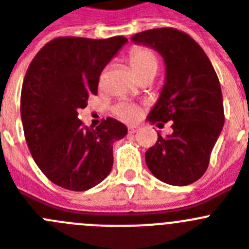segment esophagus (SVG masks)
Instances as JSON below:
<instances>
[{
	"label": "esophagus",
	"instance_id": "34e87169",
	"mask_svg": "<svg viewBox=\"0 0 249 249\" xmlns=\"http://www.w3.org/2000/svg\"><path fill=\"white\" fill-rule=\"evenodd\" d=\"M139 130H140V127H139V126H135V125H133V126H129V133H130V134H135V133H138Z\"/></svg>",
	"mask_w": 249,
	"mask_h": 249
}]
</instances>
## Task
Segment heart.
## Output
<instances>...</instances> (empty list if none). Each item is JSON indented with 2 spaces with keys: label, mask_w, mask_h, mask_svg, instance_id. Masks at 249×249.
<instances>
[{
  "label": "heart",
  "mask_w": 249,
  "mask_h": 249,
  "mask_svg": "<svg viewBox=\"0 0 249 249\" xmlns=\"http://www.w3.org/2000/svg\"><path fill=\"white\" fill-rule=\"evenodd\" d=\"M126 60L131 71H134V74L139 79L142 77H147V75L155 77V74L158 73L159 66H160L159 57L156 55V53L151 48H147V47L144 46L133 47L127 53ZM115 113L123 120L136 122L142 115V109L138 105L123 103V104L116 107Z\"/></svg>",
  "instance_id": "b5f03b06"
}]
</instances>
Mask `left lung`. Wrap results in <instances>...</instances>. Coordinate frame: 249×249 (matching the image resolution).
I'll return each mask as SVG.
<instances>
[{
    "label": "left lung",
    "instance_id": "left-lung-1",
    "mask_svg": "<svg viewBox=\"0 0 249 249\" xmlns=\"http://www.w3.org/2000/svg\"><path fill=\"white\" fill-rule=\"evenodd\" d=\"M134 43L158 51L166 64L160 98L147 115L150 123L172 122V134L145 152L150 171L162 182L186 186L206 172L212 149L225 124L221 86L200 44L176 28L136 33Z\"/></svg>",
    "mask_w": 249,
    "mask_h": 249
}]
</instances>
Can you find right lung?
Masks as SVG:
<instances>
[{"label": "right lung", "mask_w": 249, "mask_h": 249, "mask_svg": "<svg viewBox=\"0 0 249 249\" xmlns=\"http://www.w3.org/2000/svg\"><path fill=\"white\" fill-rule=\"evenodd\" d=\"M127 42L58 37L36 54L24 75L21 118L31 155L48 180L71 191H87L113 167V142L127 133L107 118L95 129L84 126L78 110L97 95L99 77Z\"/></svg>", "instance_id": "right-lung-1"}]
</instances>
